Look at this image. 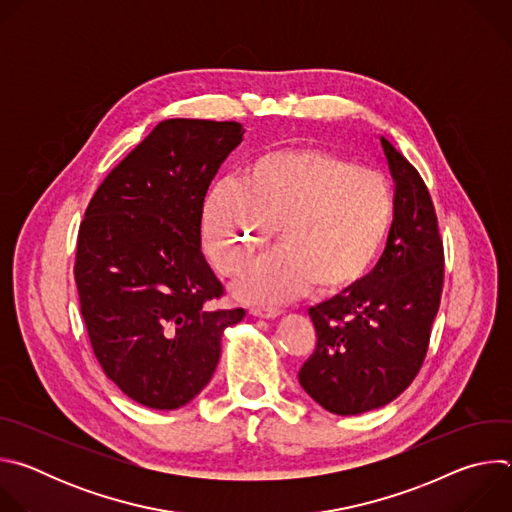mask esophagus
<instances>
[{
  "instance_id": "34e87169",
  "label": "esophagus",
  "mask_w": 512,
  "mask_h": 512,
  "mask_svg": "<svg viewBox=\"0 0 512 512\" xmlns=\"http://www.w3.org/2000/svg\"><path fill=\"white\" fill-rule=\"evenodd\" d=\"M249 314H251V316H257V318H267V320H271V318H277V316L281 314V310H279V308H265V306H253V308L249 310Z\"/></svg>"
}]
</instances>
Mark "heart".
I'll return each mask as SVG.
<instances>
[{"mask_svg":"<svg viewBox=\"0 0 512 512\" xmlns=\"http://www.w3.org/2000/svg\"><path fill=\"white\" fill-rule=\"evenodd\" d=\"M395 221L385 174L310 145L255 154L241 180L216 182L202 206L212 265L241 275L275 229L281 247L239 283L247 304H281L316 283L322 294L356 285L381 255Z\"/></svg>","mask_w":512,"mask_h":512,"instance_id":"1","label":"heart"}]
</instances>
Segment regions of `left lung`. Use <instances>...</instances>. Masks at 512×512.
I'll return each instance as SVG.
<instances>
[{
  "label": "left lung",
  "instance_id": "8db88e82",
  "mask_svg": "<svg viewBox=\"0 0 512 512\" xmlns=\"http://www.w3.org/2000/svg\"><path fill=\"white\" fill-rule=\"evenodd\" d=\"M395 180L387 247L356 285L308 310L316 350L298 373L326 411L358 415L399 397L417 377L444 287V245L419 172L381 137Z\"/></svg>",
  "mask_w": 512,
  "mask_h": 512
}]
</instances>
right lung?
Segmentation results:
<instances>
[{
  "label": "right lung",
  "instance_id": "right-lung-1",
  "mask_svg": "<svg viewBox=\"0 0 512 512\" xmlns=\"http://www.w3.org/2000/svg\"><path fill=\"white\" fill-rule=\"evenodd\" d=\"M237 121L166 119L97 188L79 229L75 281L105 375L150 409H178L212 379L225 328L245 310L200 249L206 190L243 141Z\"/></svg>",
  "mask_w": 512,
  "mask_h": 512
}]
</instances>
